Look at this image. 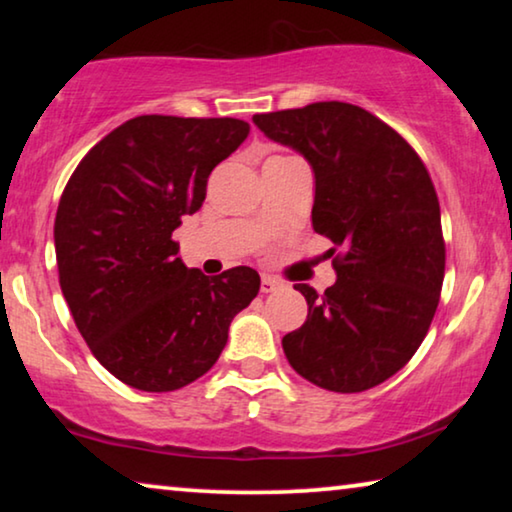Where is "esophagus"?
<instances>
[{
	"mask_svg": "<svg viewBox=\"0 0 512 512\" xmlns=\"http://www.w3.org/2000/svg\"><path fill=\"white\" fill-rule=\"evenodd\" d=\"M279 289H282V282H279V279L270 277V275H263V279H261V293H275Z\"/></svg>",
	"mask_w": 512,
	"mask_h": 512,
	"instance_id": "1",
	"label": "esophagus"
}]
</instances>
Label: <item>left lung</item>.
Instances as JSON below:
<instances>
[{
	"label": "left lung",
	"mask_w": 512,
	"mask_h": 512,
	"mask_svg": "<svg viewBox=\"0 0 512 512\" xmlns=\"http://www.w3.org/2000/svg\"><path fill=\"white\" fill-rule=\"evenodd\" d=\"M265 137L303 153L314 172L312 228L340 251L333 286L296 284L307 319L282 340L291 368L321 389L356 394L412 359L445 277L436 188L394 128L347 102L256 114Z\"/></svg>",
	"instance_id": "1"
}]
</instances>
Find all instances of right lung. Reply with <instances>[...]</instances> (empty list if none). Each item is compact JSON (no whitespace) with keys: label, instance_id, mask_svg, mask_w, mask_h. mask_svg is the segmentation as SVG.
<instances>
[{"label":"right lung","instance_id":"add662e5","mask_svg":"<svg viewBox=\"0 0 512 512\" xmlns=\"http://www.w3.org/2000/svg\"><path fill=\"white\" fill-rule=\"evenodd\" d=\"M247 135L240 118H130L62 191L53 230L62 296L95 359L128 387L174 391L205 375L261 289L247 265L216 277L186 268L172 240Z\"/></svg>","mask_w":512,"mask_h":512}]
</instances>
